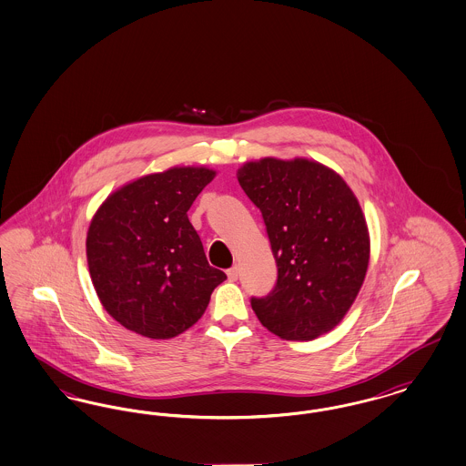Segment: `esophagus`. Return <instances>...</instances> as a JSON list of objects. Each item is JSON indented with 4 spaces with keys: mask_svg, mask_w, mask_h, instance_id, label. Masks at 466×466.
Returning a JSON list of instances; mask_svg holds the SVG:
<instances>
[{
    "mask_svg": "<svg viewBox=\"0 0 466 466\" xmlns=\"http://www.w3.org/2000/svg\"><path fill=\"white\" fill-rule=\"evenodd\" d=\"M227 278H228V280H238V278H239V268L238 267L228 268L227 270Z\"/></svg>",
    "mask_w": 466,
    "mask_h": 466,
    "instance_id": "1",
    "label": "esophagus"
}]
</instances>
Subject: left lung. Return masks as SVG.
Instances as JSON below:
<instances>
[{"instance_id": "left-lung-1", "label": "left lung", "mask_w": 466, "mask_h": 466, "mask_svg": "<svg viewBox=\"0 0 466 466\" xmlns=\"http://www.w3.org/2000/svg\"><path fill=\"white\" fill-rule=\"evenodd\" d=\"M238 180L261 211L278 263L276 288L251 299L261 324L282 339L331 331L352 307L370 265V232L352 188L305 157L244 163Z\"/></svg>"}]
</instances>
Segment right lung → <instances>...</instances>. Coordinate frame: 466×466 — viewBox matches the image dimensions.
I'll return each instance as SVG.
<instances>
[{
	"label": "right lung",
	"instance_id": "1",
	"mask_svg": "<svg viewBox=\"0 0 466 466\" xmlns=\"http://www.w3.org/2000/svg\"><path fill=\"white\" fill-rule=\"evenodd\" d=\"M217 171L175 167L140 177L100 205L86 260L107 314L137 335L167 339L205 314L227 276L209 267L187 211Z\"/></svg>",
	"mask_w": 466,
	"mask_h": 466
}]
</instances>
